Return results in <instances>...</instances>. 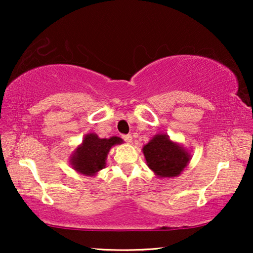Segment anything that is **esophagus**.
<instances>
[{
    "label": "esophagus",
    "instance_id": "1",
    "mask_svg": "<svg viewBox=\"0 0 253 253\" xmlns=\"http://www.w3.org/2000/svg\"><path fill=\"white\" fill-rule=\"evenodd\" d=\"M123 139L126 140V143L130 144L131 141H132V136H131V134H126V136H123Z\"/></svg>",
    "mask_w": 253,
    "mask_h": 253
}]
</instances>
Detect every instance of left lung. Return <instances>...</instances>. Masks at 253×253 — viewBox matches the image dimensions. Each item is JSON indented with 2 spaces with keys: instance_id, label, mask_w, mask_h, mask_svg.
I'll return each mask as SVG.
<instances>
[{
  "instance_id": "obj_1",
  "label": "left lung",
  "mask_w": 253,
  "mask_h": 253,
  "mask_svg": "<svg viewBox=\"0 0 253 253\" xmlns=\"http://www.w3.org/2000/svg\"><path fill=\"white\" fill-rule=\"evenodd\" d=\"M146 165L158 177H177L191 160V153L166 133H157L143 146Z\"/></svg>"
}]
</instances>
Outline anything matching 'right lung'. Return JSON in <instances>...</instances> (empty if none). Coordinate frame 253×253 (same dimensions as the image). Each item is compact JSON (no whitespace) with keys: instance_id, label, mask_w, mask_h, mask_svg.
Instances as JSON below:
<instances>
[{"instance_id":"1","label":"right lung","mask_w":253,"mask_h":253,"mask_svg":"<svg viewBox=\"0 0 253 253\" xmlns=\"http://www.w3.org/2000/svg\"><path fill=\"white\" fill-rule=\"evenodd\" d=\"M123 143L120 137L100 138L96 133H87L70 155V166L83 176L93 177L106 167L110 148Z\"/></svg>"}]
</instances>
